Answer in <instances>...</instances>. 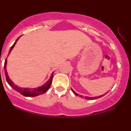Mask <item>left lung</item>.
I'll return each instance as SVG.
<instances>
[{
  "mask_svg": "<svg viewBox=\"0 0 131 131\" xmlns=\"http://www.w3.org/2000/svg\"><path fill=\"white\" fill-rule=\"evenodd\" d=\"M72 91H73V93L75 94V95H78V96H79L80 97H81V98H85V99H88V100H94V99H99V98H101V97H102V96H103L104 95H106V94H104V95H101V96H95V97H89V96H85V97H84V96H82V95H79L77 93H75V92L74 91H73V90H72Z\"/></svg>",
  "mask_w": 131,
  "mask_h": 131,
  "instance_id": "8db88e82",
  "label": "left lung"
}]
</instances>
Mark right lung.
Segmentation results:
<instances>
[{"label":"right lung","mask_w":131,"mask_h":131,"mask_svg":"<svg viewBox=\"0 0 131 131\" xmlns=\"http://www.w3.org/2000/svg\"><path fill=\"white\" fill-rule=\"evenodd\" d=\"M20 38V37H19ZM18 38L16 40V41H15V43L13 45V46L11 47V49H10L9 52V54L10 53V52L11 51V50L13 49V48L14 47L15 45L16 44V41L18 40ZM6 64H7V59H6L4 63V72H5V75H6V81H7V83L9 84L10 86L13 88L15 90H16V91L20 93V94H21L22 95L25 96H36L38 95H41V94H43L46 92L48 90V89L50 88V85L52 84V80L53 78V73H52L51 76H50V78L49 79V81L47 82H45V84H44L42 86H40L38 88H20L18 87V86L15 85V84L13 82V81H11V79L9 77L8 74H7V72L6 71Z\"/></svg>","instance_id":"1"}]
</instances>
